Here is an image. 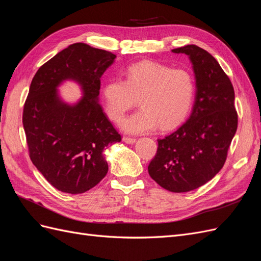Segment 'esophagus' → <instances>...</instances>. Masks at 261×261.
<instances>
[{"instance_id": "34e87169", "label": "esophagus", "mask_w": 261, "mask_h": 261, "mask_svg": "<svg viewBox=\"0 0 261 261\" xmlns=\"http://www.w3.org/2000/svg\"><path fill=\"white\" fill-rule=\"evenodd\" d=\"M123 141L126 144H135L136 143V139L135 138H130V137H123Z\"/></svg>"}]
</instances>
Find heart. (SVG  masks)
<instances>
[{
  "mask_svg": "<svg viewBox=\"0 0 261 261\" xmlns=\"http://www.w3.org/2000/svg\"><path fill=\"white\" fill-rule=\"evenodd\" d=\"M125 81L116 78L103 87L106 111L114 122L136 105L140 110L121 123L124 132L141 134L175 127L191 110L195 82L188 70L154 62H139L125 70Z\"/></svg>",
  "mask_w": 261,
  "mask_h": 261,
  "instance_id": "b5f03b06",
  "label": "heart"
}]
</instances>
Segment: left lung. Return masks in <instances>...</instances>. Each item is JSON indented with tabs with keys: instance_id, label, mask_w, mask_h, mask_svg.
Instances as JSON below:
<instances>
[{
	"instance_id": "left-lung-1",
	"label": "left lung",
	"mask_w": 261,
	"mask_h": 261,
	"mask_svg": "<svg viewBox=\"0 0 261 261\" xmlns=\"http://www.w3.org/2000/svg\"><path fill=\"white\" fill-rule=\"evenodd\" d=\"M186 54L196 81L195 102L187 121L158 139L148 172L161 187L186 193L206 184L222 169L238 129L234 88L212 55L195 44L173 49Z\"/></svg>"
}]
</instances>
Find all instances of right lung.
Returning <instances> with one entry per match:
<instances>
[{
	"instance_id": "1",
	"label": "right lung",
	"mask_w": 261,
	"mask_h": 261,
	"mask_svg": "<svg viewBox=\"0 0 261 261\" xmlns=\"http://www.w3.org/2000/svg\"><path fill=\"white\" fill-rule=\"evenodd\" d=\"M116 55L86 43L68 45L38 69L22 113L30 159L59 191L82 194L96 186L109 170L103 150L121 135L99 105L100 78ZM81 87L74 104L61 99L65 81Z\"/></svg>"
}]
</instances>
